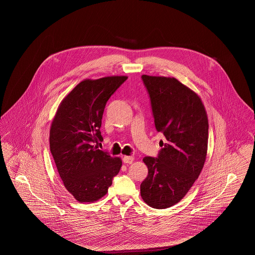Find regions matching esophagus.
I'll return each instance as SVG.
<instances>
[{
  "label": "esophagus",
  "mask_w": 255,
  "mask_h": 255,
  "mask_svg": "<svg viewBox=\"0 0 255 255\" xmlns=\"http://www.w3.org/2000/svg\"><path fill=\"white\" fill-rule=\"evenodd\" d=\"M133 160H134V158L131 156H125L123 158V162L126 164H131L133 162Z\"/></svg>",
  "instance_id": "1"
}]
</instances>
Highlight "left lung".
<instances>
[{"mask_svg": "<svg viewBox=\"0 0 255 255\" xmlns=\"http://www.w3.org/2000/svg\"><path fill=\"white\" fill-rule=\"evenodd\" d=\"M155 128L166 141L157 158L144 157L148 176L140 194L149 206L165 209L181 201L204 166L208 119L201 99L174 77L141 76Z\"/></svg>", "mask_w": 255, "mask_h": 255, "instance_id": "left-lung-1", "label": "left lung"}]
</instances>
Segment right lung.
Segmentation results:
<instances>
[{"mask_svg":"<svg viewBox=\"0 0 255 255\" xmlns=\"http://www.w3.org/2000/svg\"><path fill=\"white\" fill-rule=\"evenodd\" d=\"M128 76L78 83L62 101L50 129V151L66 188L79 202L103 197L122 167L120 158L94 145L110 97Z\"/></svg>","mask_w":255,"mask_h":255,"instance_id":"1","label":"right lung"}]
</instances>
